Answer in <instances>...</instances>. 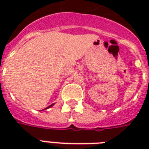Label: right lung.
Wrapping results in <instances>:
<instances>
[{
  "label": "right lung",
  "mask_w": 149,
  "mask_h": 149,
  "mask_svg": "<svg viewBox=\"0 0 149 149\" xmlns=\"http://www.w3.org/2000/svg\"><path fill=\"white\" fill-rule=\"evenodd\" d=\"M52 105H53V104H52V105H50V106H49V107H52Z\"/></svg>",
  "instance_id": "right-lung-1"
}]
</instances>
